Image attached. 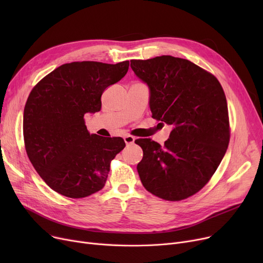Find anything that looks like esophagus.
Instances as JSON below:
<instances>
[{
    "label": "esophagus",
    "instance_id": "1",
    "mask_svg": "<svg viewBox=\"0 0 263 263\" xmlns=\"http://www.w3.org/2000/svg\"><path fill=\"white\" fill-rule=\"evenodd\" d=\"M123 140H124V143H126L127 145H132L135 141V137L132 135H126L123 137Z\"/></svg>",
    "mask_w": 263,
    "mask_h": 263
}]
</instances>
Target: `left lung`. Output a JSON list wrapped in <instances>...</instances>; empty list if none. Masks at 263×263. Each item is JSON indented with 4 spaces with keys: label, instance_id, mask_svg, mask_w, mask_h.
<instances>
[{
    "label": "left lung",
    "instance_id": "left-lung-1",
    "mask_svg": "<svg viewBox=\"0 0 263 263\" xmlns=\"http://www.w3.org/2000/svg\"><path fill=\"white\" fill-rule=\"evenodd\" d=\"M131 68L149 86L153 117L174 124L164 146L135 141L144 153L137 164L141 181L162 199H185L209 182L226 154L230 128L223 87L212 73L171 55L132 60Z\"/></svg>",
    "mask_w": 263,
    "mask_h": 263
}]
</instances>
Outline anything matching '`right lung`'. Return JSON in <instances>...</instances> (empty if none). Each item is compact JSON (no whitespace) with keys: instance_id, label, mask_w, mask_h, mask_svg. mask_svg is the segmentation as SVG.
<instances>
[{"instance_id":"add662e5","label":"right lung","mask_w":263,"mask_h":263,"mask_svg":"<svg viewBox=\"0 0 263 263\" xmlns=\"http://www.w3.org/2000/svg\"><path fill=\"white\" fill-rule=\"evenodd\" d=\"M128 69L129 61L64 64L30 92L23 113L25 150L41 179L59 194L83 198L103 189L110 162L126 144L121 137L90 134L84 116L99 112L104 89Z\"/></svg>"}]
</instances>
